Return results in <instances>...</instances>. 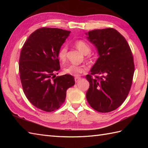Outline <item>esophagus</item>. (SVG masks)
<instances>
[{
  "mask_svg": "<svg viewBox=\"0 0 148 148\" xmlns=\"http://www.w3.org/2000/svg\"><path fill=\"white\" fill-rule=\"evenodd\" d=\"M75 82L76 83H77L78 81H79L80 79H81V77H75Z\"/></svg>",
  "mask_w": 148,
  "mask_h": 148,
  "instance_id": "1",
  "label": "esophagus"
}]
</instances>
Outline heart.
<instances>
[{
    "mask_svg": "<svg viewBox=\"0 0 148 148\" xmlns=\"http://www.w3.org/2000/svg\"><path fill=\"white\" fill-rule=\"evenodd\" d=\"M75 46L76 48L84 53V55H86L87 58H91L90 51L91 47L90 45L87 42L84 41L83 40H77L74 43ZM68 48L67 46H62L58 51V59L62 62H65L67 59V54ZM87 67L86 65H70L64 69V73L67 74L71 76L77 77L79 76L81 74L84 73L87 71Z\"/></svg>",
    "mask_w": 148,
    "mask_h": 148,
    "instance_id": "1",
    "label": "heart"
}]
</instances>
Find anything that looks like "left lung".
Instances as JSON below:
<instances>
[{
	"label": "left lung",
	"mask_w": 148,
	"mask_h": 148,
	"mask_svg": "<svg viewBox=\"0 0 148 148\" xmlns=\"http://www.w3.org/2000/svg\"><path fill=\"white\" fill-rule=\"evenodd\" d=\"M86 34L99 55L91 74L86 76L90 83L87 101L97 111L111 112L120 106L129 93L135 70L132 53L125 37L112 28Z\"/></svg>",
	"instance_id": "8db88e82"
}]
</instances>
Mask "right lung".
I'll list each match as a JSON object with an SVG mask.
<instances>
[{
	"label": "right lung",
	"mask_w": 148,
	"mask_h": 148,
	"mask_svg": "<svg viewBox=\"0 0 148 148\" xmlns=\"http://www.w3.org/2000/svg\"><path fill=\"white\" fill-rule=\"evenodd\" d=\"M70 33L40 28L30 34L21 48L19 72L23 92L32 105L44 111L58 109L65 102L67 90L75 84L71 75L55 74L60 69L58 51Z\"/></svg>",
	"instance_id": "add662e5"
}]
</instances>
